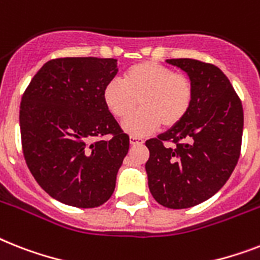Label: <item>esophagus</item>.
<instances>
[{
    "instance_id": "34e87169",
    "label": "esophagus",
    "mask_w": 260,
    "mask_h": 260,
    "mask_svg": "<svg viewBox=\"0 0 260 260\" xmlns=\"http://www.w3.org/2000/svg\"><path fill=\"white\" fill-rule=\"evenodd\" d=\"M129 143H131V145H140V144H143V143H144V140H143V139H140V137L131 136Z\"/></svg>"
}]
</instances>
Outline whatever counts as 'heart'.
Listing matches in <instances>:
<instances>
[{
	"instance_id": "b5f03b06",
	"label": "heart",
	"mask_w": 260,
	"mask_h": 260,
	"mask_svg": "<svg viewBox=\"0 0 260 260\" xmlns=\"http://www.w3.org/2000/svg\"><path fill=\"white\" fill-rule=\"evenodd\" d=\"M103 100L116 119H125L139 104L141 111L124 121L123 129L132 136H145L160 125L174 128L185 119L193 100V86L184 73L144 61L126 69L123 82H107Z\"/></svg>"
}]
</instances>
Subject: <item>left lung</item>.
<instances>
[{"mask_svg": "<svg viewBox=\"0 0 260 260\" xmlns=\"http://www.w3.org/2000/svg\"><path fill=\"white\" fill-rule=\"evenodd\" d=\"M167 62L187 73L193 100L179 125L145 141V163L153 199L167 208H189L214 196L233 174L240 155L243 107L227 76L192 58ZM172 141L174 150L164 143Z\"/></svg>", "mask_w": 260, "mask_h": 260, "instance_id": "1", "label": "left lung"}]
</instances>
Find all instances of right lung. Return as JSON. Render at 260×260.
Returning <instances> with one entry per match:
<instances>
[{"mask_svg": "<svg viewBox=\"0 0 260 260\" xmlns=\"http://www.w3.org/2000/svg\"><path fill=\"white\" fill-rule=\"evenodd\" d=\"M117 60L56 58L42 65L21 99L20 128L25 161L53 199L79 208L104 204L129 149L103 100ZM112 134L108 141H94Z\"/></svg>", "mask_w": 260, "mask_h": 260, "instance_id": "1", "label": "right lung"}]
</instances>
